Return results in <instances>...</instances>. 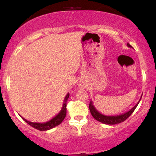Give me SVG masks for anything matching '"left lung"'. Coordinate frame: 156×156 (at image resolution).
I'll list each match as a JSON object with an SVG mask.
<instances>
[{
  "mask_svg": "<svg viewBox=\"0 0 156 156\" xmlns=\"http://www.w3.org/2000/svg\"><path fill=\"white\" fill-rule=\"evenodd\" d=\"M127 45L129 48H132L131 44H129V43L127 44ZM141 97H140V99H139L138 103L136 104L131 109H130L129 112H126L124 114L117 115V116H106V115L101 114V113L99 112L97 109H96V108L94 107V106L93 104V102L91 101H90V103H89V110H90L91 114L92 115L94 118L97 121H99V122L108 125L117 124V123H120L121 122H123V121H124L126 119H127L130 116H131L132 113L134 112V110H135L136 108L137 107L138 104H139L140 99H141Z\"/></svg>",
  "mask_w": 156,
  "mask_h": 156,
  "instance_id": "8db88e82",
  "label": "left lung"
}]
</instances>
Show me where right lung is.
Returning a JSON list of instances; mask_svg holds the SVG:
<instances>
[{"mask_svg": "<svg viewBox=\"0 0 156 156\" xmlns=\"http://www.w3.org/2000/svg\"><path fill=\"white\" fill-rule=\"evenodd\" d=\"M69 94L68 93L66 97L64 99V103L62 105V108L60 110L58 114H57L56 116L51 119V120L47 121L45 123H35V122H31V121H29L26 120V119L23 118L22 119L24 120L27 123H28L30 126H31L32 127L35 128V129L39 130V131H48V130H50L51 129H53V128L57 126L60 124V123L62 122V121L65 119L66 115H67V101L68 99H69Z\"/></svg>", "mask_w": 156, "mask_h": 156, "instance_id": "obj_1", "label": "right lung"}]
</instances>
